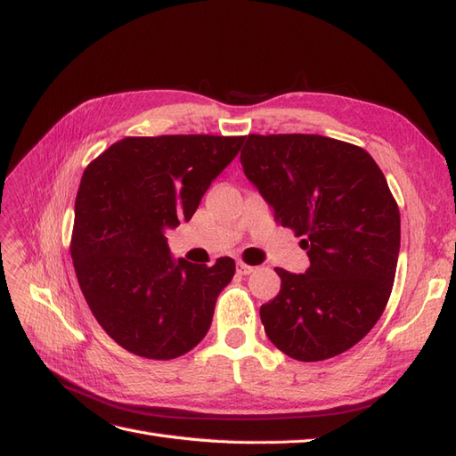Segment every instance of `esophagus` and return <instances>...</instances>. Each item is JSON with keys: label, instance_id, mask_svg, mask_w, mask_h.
<instances>
[{"label": "esophagus", "instance_id": "1", "mask_svg": "<svg viewBox=\"0 0 456 456\" xmlns=\"http://www.w3.org/2000/svg\"><path fill=\"white\" fill-rule=\"evenodd\" d=\"M253 270H255V266L247 265V262H243V260H238V272H240V273L247 275V273H251Z\"/></svg>", "mask_w": 456, "mask_h": 456}]
</instances>
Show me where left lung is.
Returning a JSON list of instances; mask_svg holds the SVG:
<instances>
[{
    "label": "left lung",
    "instance_id": "1",
    "mask_svg": "<svg viewBox=\"0 0 456 456\" xmlns=\"http://www.w3.org/2000/svg\"><path fill=\"white\" fill-rule=\"evenodd\" d=\"M247 178L308 251L306 273L275 268L281 289L260 306L275 348L323 362L375 327L392 293L399 238L397 203L363 148L322 134H249Z\"/></svg>",
    "mask_w": 456,
    "mask_h": 456
}]
</instances>
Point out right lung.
<instances>
[{"mask_svg": "<svg viewBox=\"0 0 456 456\" xmlns=\"http://www.w3.org/2000/svg\"><path fill=\"white\" fill-rule=\"evenodd\" d=\"M245 136H126L81 176L70 253L94 320L121 348L175 360L201 342L236 262L169 255L165 230L196 213Z\"/></svg>", "mask_w": 456, "mask_h": 456, "instance_id": "obj_1", "label": "right lung"}]
</instances>
